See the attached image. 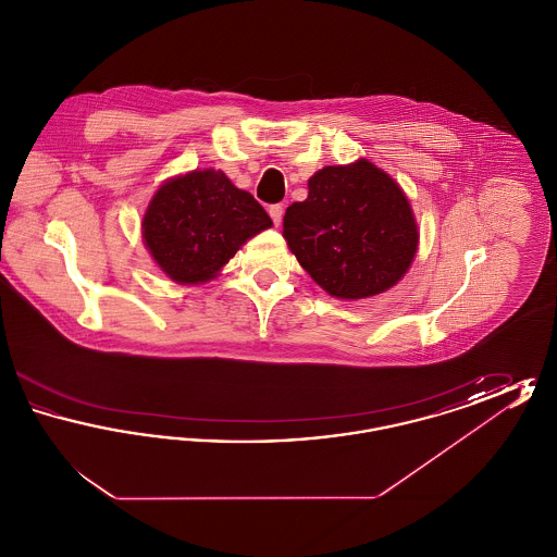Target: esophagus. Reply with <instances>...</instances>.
Segmentation results:
<instances>
[{
	"label": "esophagus",
	"mask_w": 557,
	"mask_h": 557,
	"mask_svg": "<svg viewBox=\"0 0 557 557\" xmlns=\"http://www.w3.org/2000/svg\"><path fill=\"white\" fill-rule=\"evenodd\" d=\"M267 211H269V216L273 219L275 225L282 223V214H284V207H282V205H271Z\"/></svg>",
	"instance_id": "obj_1"
}]
</instances>
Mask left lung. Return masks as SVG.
Instances as JSON below:
<instances>
[{
	"label": "left lung",
	"instance_id": "obj_1",
	"mask_svg": "<svg viewBox=\"0 0 557 557\" xmlns=\"http://www.w3.org/2000/svg\"><path fill=\"white\" fill-rule=\"evenodd\" d=\"M284 238L323 290L357 300L405 275L418 250V225L403 189L361 159L309 180L307 200L286 209Z\"/></svg>",
	"mask_w": 557,
	"mask_h": 557
}]
</instances>
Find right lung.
<instances>
[{
  "instance_id": "add662e5",
  "label": "right lung",
  "mask_w": 557,
  "mask_h": 557,
  "mask_svg": "<svg viewBox=\"0 0 557 557\" xmlns=\"http://www.w3.org/2000/svg\"><path fill=\"white\" fill-rule=\"evenodd\" d=\"M252 194L234 186L221 171H194L171 180L154 194L141 230L160 269L180 284H198L271 227Z\"/></svg>"
}]
</instances>
